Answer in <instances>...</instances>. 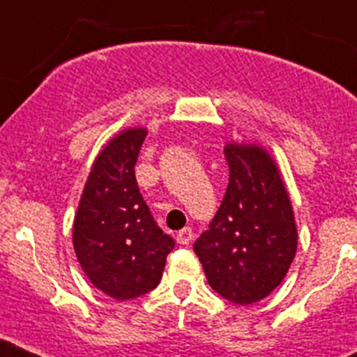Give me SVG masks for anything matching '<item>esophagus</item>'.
I'll return each mask as SVG.
<instances>
[{
    "label": "esophagus",
    "instance_id": "1",
    "mask_svg": "<svg viewBox=\"0 0 357 357\" xmlns=\"http://www.w3.org/2000/svg\"><path fill=\"white\" fill-rule=\"evenodd\" d=\"M176 238H178V242L181 243V245H188V243L194 240V231H192V227H183V229L176 234Z\"/></svg>",
    "mask_w": 357,
    "mask_h": 357
}]
</instances>
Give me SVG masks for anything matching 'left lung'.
<instances>
[{
  "mask_svg": "<svg viewBox=\"0 0 357 357\" xmlns=\"http://www.w3.org/2000/svg\"><path fill=\"white\" fill-rule=\"evenodd\" d=\"M229 185L194 250L208 284L234 304L258 303L287 275L297 252V226L279 167L258 144L224 147Z\"/></svg>",
  "mask_w": 357,
  "mask_h": 357,
  "instance_id": "8db88e82",
  "label": "left lung"
}]
</instances>
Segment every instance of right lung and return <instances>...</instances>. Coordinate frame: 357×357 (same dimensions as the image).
<instances>
[{
    "mask_svg": "<svg viewBox=\"0 0 357 357\" xmlns=\"http://www.w3.org/2000/svg\"><path fill=\"white\" fill-rule=\"evenodd\" d=\"M146 128H126L102 147L86 178L73 245L89 281L117 301L158 287L172 236L156 226L135 178Z\"/></svg>",
    "mask_w": 357,
    "mask_h": 357,
    "instance_id": "right-lung-1",
    "label": "right lung"
}]
</instances>
